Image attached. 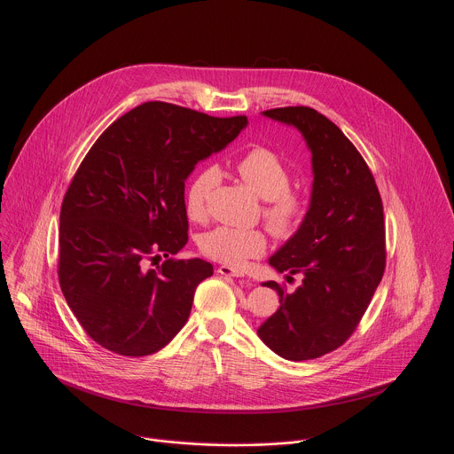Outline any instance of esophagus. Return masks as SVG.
Masks as SVG:
<instances>
[{
  "label": "esophagus",
  "instance_id": "esophagus-1",
  "mask_svg": "<svg viewBox=\"0 0 454 454\" xmlns=\"http://www.w3.org/2000/svg\"><path fill=\"white\" fill-rule=\"evenodd\" d=\"M217 273H219V275H223V277H235V278H242V277H244V273H242V271L233 270V268H230V266H219Z\"/></svg>",
  "mask_w": 454,
  "mask_h": 454
}]
</instances>
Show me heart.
<instances>
[{"label":"heart","instance_id":"obj_1","mask_svg":"<svg viewBox=\"0 0 454 454\" xmlns=\"http://www.w3.org/2000/svg\"><path fill=\"white\" fill-rule=\"evenodd\" d=\"M237 170L256 196L266 200L262 215L271 233L284 240L294 237L301 230L310 207L307 196L291 188L293 172L286 160L270 147H253L240 156ZM219 181L221 174L214 165L203 167L192 177L184 196V208L192 221L201 223L207 219L208 201ZM200 247L212 261L242 268L249 258L264 254L268 237L258 228L219 226L201 237Z\"/></svg>","mask_w":454,"mask_h":454}]
</instances>
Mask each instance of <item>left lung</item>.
Wrapping results in <instances>:
<instances>
[{"instance_id": "8db88e82", "label": "left lung", "mask_w": 454, "mask_h": 454, "mask_svg": "<svg viewBox=\"0 0 454 454\" xmlns=\"http://www.w3.org/2000/svg\"><path fill=\"white\" fill-rule=\"evenodd\" d=\"M264 114L303 135L314 181L301 230L270 258L278 273H301V286L289 294L264 284L280 307L256 333L280 357L307 361L340 348L372 301L386 266L382 201L366 161L327 116L305 106Z\"/></svg>"}]
</instances>
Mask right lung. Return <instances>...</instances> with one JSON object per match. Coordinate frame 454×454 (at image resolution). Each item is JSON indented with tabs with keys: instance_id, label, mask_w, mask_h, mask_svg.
<instances>
[{
	"instance_id": "1",
	"label": "right lung",
	"mask_w": 454,
	"mask_h": 454,
	"mask_svg": "<svg viewBox=\"0 0 454 454\" xmlns=\"http://www.w3.org/2000/svg\"><path fill=\"white\" fill-rule=\"evenodd\" d=\"M246 116L215 118L145 102L114 120L77 168L60 207L59 284L86 334L118 356L161 350L214 275L176 258L188 240L184 181L224 149ZM163 254L156 270L146 261Z\"/></svg>"
}]
</instances>
